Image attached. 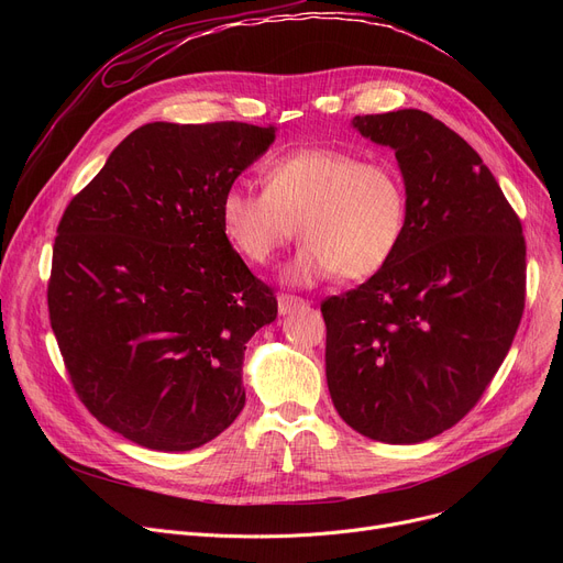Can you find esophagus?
<instances>
[{"instance_id":"1","label":"esophagus","mask_w":563,"mask_h":563,"mask_svg":"<svg viewBox=\"0 0 563 563\" xmlns=\"http://www.w3.org/2000/svg\"><path fill=\"white\" fill-rule=\"evenodd\" d=\"M306 306H308V301L301 299V297H294V294H280V297H278V312L280 314L303 310Z\"/></svg>"}]
</instances>
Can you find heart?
<instances>
[{
    "label": "heart",
    "mask_w": 563,
    "mask_h": 563,
    "mask_svg": "<svg viewBox=\"0 0 563 563\" xmlns=\"http://www.w3.org/2000/svg\"><path fill=\"white\" fill-rule=\"evenodd\" d=\"M399 170L338 147H303L264 168V189L230 185L219 205L228 244L251 264H269L297 236L306 240L285 269L294 285L338 274L365 280L386 266L406 228Z\"/></svg>",
    "instance_id": "1"
}]
</instances>
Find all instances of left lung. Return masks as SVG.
Listing matches in <instances>:
<instances>
[{
  "label": "left lung",
  "mask_w": 563,
  "mask_h": 563,
  "mask_svg": "<svg viewBox=\"0 0 563 563\" xmlns=\"http://www.w3.org/2000/svg\"><path fill=\"white\" fill-rule=\"evenodd\" d=\"M399 162L408 212L393 260L321 303L327 380L358 433L410 445L452 429L507 358L525 310V234L482 157L420 109L353 118Z\"/></svg>",
  "instance_id": "1"
}]
</instances>
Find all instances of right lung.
Listing matches in <instances>:
<instances>
[{
	"label": "right lung",
	"instance_id": "1",
	"mask_svg": "<svg viewBox=\"0 0 563 563\" xmlns=\"http://www.w3.org/2000/svg\"><path fill=\"white\" fill-rule=\"evenodd\" d=\"M274 136L236 121L147 123L58 221V351L88 412L141 448L189 452L244 408L246 342L278 301L228 244L219 205Z\"/></svg>",
	"mask_w": 563,
	"mask_h": 563
}]
</instances>
